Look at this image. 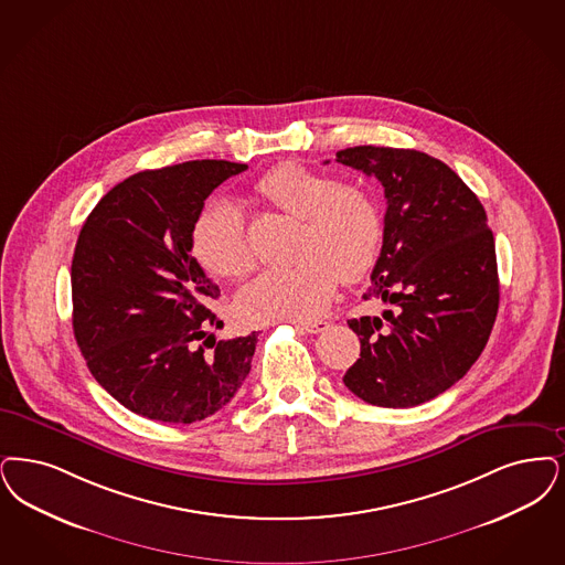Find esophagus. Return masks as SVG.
Returning a JSON list of instances; mask_svg holds the SVG:
<instances>
[{
    "label": "esophagus",
    "mask_w": 565,
    "mask_h": 565,
    "mask_svg": "<svg viewBox=\"0 0 565 565\" xmlns=\"http://www.w3.org/2000/svg\"><path fill=\"white\" fill-rule=\"evenodd\" d=\"M328 321H323V319H316V321H298L296 323V328L298 330H305V332H309V334H319V332H323V330H328Z\"/></svg>",
    "instance_id": "obj_1"
}]
</instances>
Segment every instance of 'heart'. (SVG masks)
Wrapping results in <instances>:
<instances>
[{
	"label": "heart",
	"mask_w": 565,
	"mask_h": 565,
	"mask_svg": "<svg viewBox=\"0 0 565 565\" xmlns=\"http://www.w3.org/2000/svg\"><path fill=\"white\" fill-rule=\"evenodd\" d=\"M256 193L300 221L290 267L256 275L237 294L244 319L309 321L321 316L340 279L367 271L381 244V214L358 184L300 163H281L256 182ZM191 254L214 277H242L254 267L246 223L235 203L205 205L191 226Z\"/></svg>",
	"instance_id": "1"
}]
</instances>
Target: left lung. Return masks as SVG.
I'll list each match as a JSON object with an SVG mask.
<instances>
[{
	"label": "left lung",
	"mask_w": 565,
	"mask_h": 565,
	"mask_svg": "<svg viewBox=\"0 0 565 565\" xmlns=\"http://www.w3.org/2000/svg\"><path fill=\"white\" fill-rule=\"evenodd\" d=\"M337 161L383 184V249L363 298L393 307L349 319L362 353L342 381L372 406H420L458 383L490 339L494 235L477 195L439 159L363 145Z\"/></svg>",
	"instance_id": "8db88e82"
}]
</instances>
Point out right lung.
<instances>
[{
    "instance_id": "obj_1",
    "label": "right lung",
    "mask_w": 565,
    "mask_h": 565,
    "mask_svg": "<svg viewBox=\"0 0 565 565\" xmlns=\"http://www.w3.org/2000/svg\"><path fill=\"white\" fill-rule=\"evenodd\" d=\"M248 170L195 159L126 179L96 203L71 263L73 334L96 383L138 416L191 425L226 406L258 334L216 340L221 296L191 256L205 198Z\"/></svg>"
}]
</instances>
